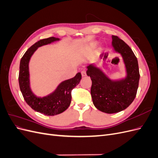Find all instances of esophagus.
Returning <instances> with one entry per match:
<instances>
[{
  "mask_svg": "<svg viewBox=\"0 0 158 158\" xmlns=\"http://www.w3.org/2000/svg\"><path fill=\"white\" fill-rule=\"evenodd\" d=\"M81 74H82V76L84 77V76H86V71H85V70H82V73H81Z\"/></svg>",
  "mask_w": 158,
  "mask_h": 158,
  "instance_id": "1",
  "label": "esophagus"
}]
</instances>
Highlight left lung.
<instances>
[{"mask_svg": "<svg viewBox=\"0 0 158 158\" xmlns=\"http://www.w3.org/2000/svg\"><path fill=\"white\" fill-rule=\"evenodd\" d=\"M112 40L114 51L123 57L126 77L118 80H111L92 64L87 66L86 71L92 81L91 95L94 105L99 111L109 114L123 111L132 103L140 79L138 60L131 47L117 36L112 35Z\"/></svg>", "mask_w": 158, "mask_h": 158, "instance_id": "left-lung-1", "label": "left lung"}]
</instances>
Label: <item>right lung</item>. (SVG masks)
<instances>
[{"label":"right lung","mask_w":158,"mask_h":158,"mask_svg":"<svg viewBox=\"0 0 158 158\" xmlns=\"http://www.w3.org/2000/svg\"><path fill=\"white\" fill-rule=\"evenodd\" d=\"M60 40L59 38L51 37L41 40L31 46L23 55L20 60L19 71V85L26 102L35 111L47 116H53L64 111L69 107L72 95L71 92L77 85L82 75L78 73L74 78L62 82L53 92L45 97H37L32 92L30 83L29 62L32 55L38 47Z\"/></svg>","instance_id":"obj_1"}]
</instances>
